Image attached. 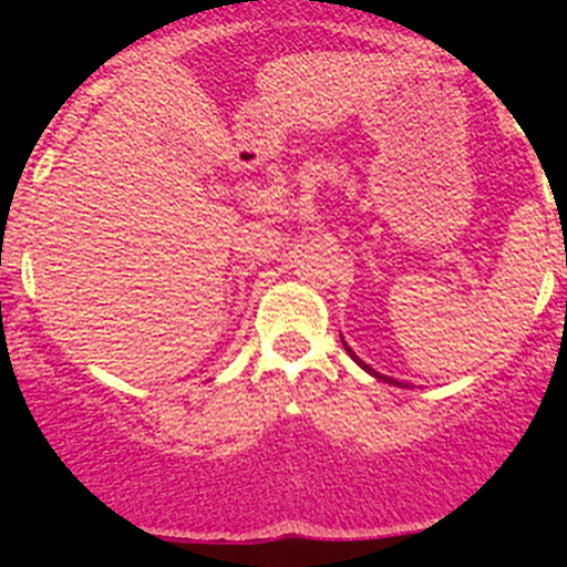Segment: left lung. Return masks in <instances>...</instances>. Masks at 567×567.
I'll return each instance as SVG.
<instances>
[{
	"mask_svg": "<svg viewBox=\"0 0 567 567\" xmlns=\"http://www.w3.org/2000/svg\"><path fill=\"white\" fill-rule=\"evenodd\" d=\"M342 346H346V351H348V353H351V359H353V362H357V364H359V368H362V370H368V373H370V375H373V379H379V381H386V384H394V386H403V384H400V381H394V379H390V375H381V373H375V370H373V368H370V364H364V362H362V359H359V357H357V353H353V351H351V348H348V342H346V340H342Z\"/></svg>",
	"mask_w": 567,
	"mask_h": 567,
	"instance_id": "left-lung-1",
	"label": "left lung"
}]
</instances>
